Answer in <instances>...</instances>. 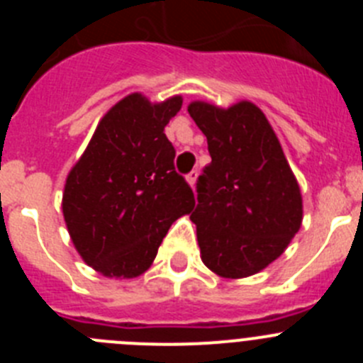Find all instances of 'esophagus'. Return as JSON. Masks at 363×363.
<instances>
[{
	"mask_svg": "<svg viewBox=\"0 0 363 363\" xmlns=\"http://www.w3.org/2000/svg\"><path fill=\"white\" fill-rule=\"evenodd\" d=\"M196 178H198V171H191L187 174V184L191 185V187H194V184H196Z\"/></svg>",
	"mask_w": 363,
	"mask_h": 363,
	"instance_id": "esophagus-1",
	"label": "esophagus"
}]
</instances>
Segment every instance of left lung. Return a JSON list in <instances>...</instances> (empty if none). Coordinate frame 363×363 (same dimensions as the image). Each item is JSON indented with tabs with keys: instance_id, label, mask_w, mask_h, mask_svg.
Masks as SVG:
<instances>
[{
	"instance_id": "obj_1",
	"label": "left lung",
	"mask_w": 363,
	"mask_h": 363,
	"mask_svg": "<svg viewBox=\"0 0 363 363\" xmlns=\"http://www.w3.org/2000/svg\"><path fill=\"white\" fill-rule=\"evenodd\" d=\"M189 114L207 138L213 162L198 178L201 262L229 280L272 264L300 230L301 192L277 134L251 101L227 108L191 101Z\"/></svg>"
}]
</instances>
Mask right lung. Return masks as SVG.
<instances>
[{
	"label": "right lung",
	"instance_id": "obj_1",
	"mask_svg": "<svg viewBox=\"0 0 363 363\" xmlns=\"http://www.w3.org/2000/svg\"><path fill=\"white\" fill-rule=\"evenodd\" d=\"M182 96L152 104L140 92L107 111L70 169L62 209L76 251L107 278H136L152 265L169 227L194 209L174 171L165 125Z\"/></svg>",
	"mask_w": 363,
	"mask_h": 363
}]
</instances>
